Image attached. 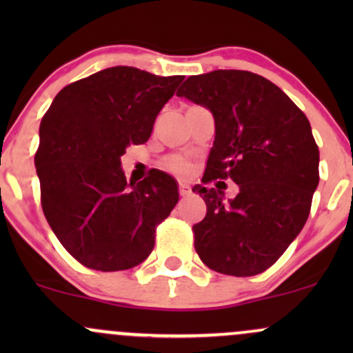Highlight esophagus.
<instances>
[{
  "mask_svg": "<svg viewBox=\"0 0 353 353\" xmlns=\"http://www.w3.org/2000/svg\"><path fill=\"white\" fill-rule=\"evenodd\" d=\"M179 194L182 197H188V196H190V194H192V189H190V185L184 184V182H181V184H179Z\"/></svg>",
  "mask_w": 353,
  "mask_h": 353,
  "instance_id": "34e87169",
  "label": "esophagus"
}]
</instances>
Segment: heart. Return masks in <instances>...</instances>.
<instances>
[{
    "mask_svg": "<svg viewBox=\"0 0 353 353\" xmlns=\"http://www.w3.org/2000/svg\"><path fill=\"white\" fill-rule=\"evenodd\" d=\"M164 165L171 172L177 174V176H184V174L189 171V163L184 159V157H181V156L168 157V159H165Z\"/></svg>",
    "mask_w": 353,
    "mask_h": 353,
    "instance_id": "b5f03b06",
    "label": "heart"
}]
</instances>
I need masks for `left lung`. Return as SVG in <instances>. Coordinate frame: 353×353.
<instances>
[{
  "instance_id": "obj_1",
  "label": "left lung",
  "mask_w": 353,
  "mask_h": 353,
  "mask_svg": "<svg viewBox=\"0 0 353 353\" xmlns=\"http://www.w3.org/2000/svg\"><path fill=\"white\" fill-rule=\"evenodd\" d=\"M177 96L216 123L202 182L232 179L234 199L197 184L208 214L192 228L209 269L249 277L269 269L299 236L319 185V148L305 114L269 79L249 71L190 76Z\"/></svg>"
}]
</instances>
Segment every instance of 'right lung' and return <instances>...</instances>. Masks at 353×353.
Returning a JSON list of instances; mask_svg holds the SVG:
<instances>
[{"label": "right lung", "instance_id": "obj_1", "mask_svg": "<svg viewBox=\"0 0 353 353\" xmlns=\"http://www.w3.org/2000/svg\"><path fill=\"white\" fill-rule=\"evenodd\" d=\"M182 79L108 68L61 89L41 119L34 164L43 212L64 249L89 269L139 265L179 201L177 182L159 169L125 181L121 156L151 137Z\"/></svg>", "mask_w": 353, "mask_h": 353}]
</instances>
